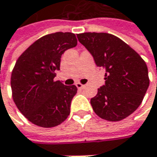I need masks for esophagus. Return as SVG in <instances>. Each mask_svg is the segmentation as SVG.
<instances>
[{
  "label": "esophagus",
  "mask_w": 157,
  "mask_h": 157,
  "mask_svg": "<svg viewBox=\"0 0 157 157\" xmlns=\"http://www.w3.org/2000/svg\"><path fill=\"white\" fill-rule=\"evenodd\" d=\"M76 86L78 87V89H83L85 86H84V85H82L81 83H77V84H76Z\"/></svg>",
  "instance_id": "1"
}]
</instances>
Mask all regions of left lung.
<instances>
[{
    "mask_svg": "<svg viewBox=\"0 0 157 157\" xmlns=\"http://www.w3.org/2000/svg\"><path fill=\"white\" fill-rule=\"evenodd\" d=\"M94 57L97 66L105 71V85L91 99L99 117L119 121L141 105L149 86L148 67L137 52L119 37L108 33L77 34Z\"/></svg>",
    "mask_w": 157,
    "mask_h": 157,
    "instance_id": "left-lung-1",
    "label": "left lung"
}]
</instances>
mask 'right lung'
<instances>
[{
  "label": "right lung",
  "instance_id": "add662e5",
  "mask_svg": "<svg viewBox=\"0 0 157 157\" xmlns=\"http://www.w3.org/2000/svg\"><path fill=\"white\" fill-rule=\"evenodd\" d=\"M78 44L75 34L56 32L42 36L18 57L11 74L15 104L28 120L36 126L52 128L70 114L76 86L55 81L62 54Z\"/></svg>",
  "mask_w": 157,
  "mask_h": 157
}]
</instances>
